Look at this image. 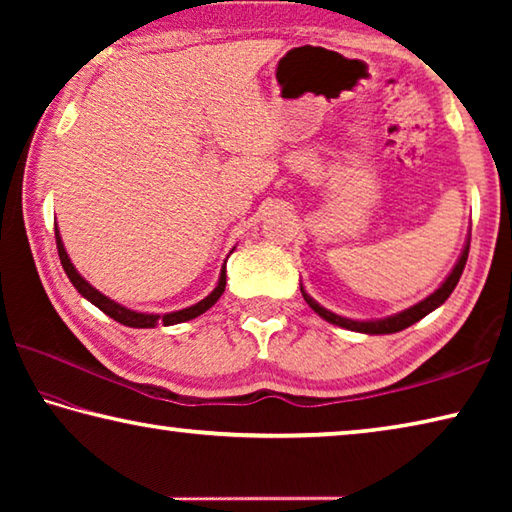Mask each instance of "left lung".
<instances>
[{"label": "left lung", "instance_id": "obj_1", "mask_svg": "<svg viewBox=\"0 0 512 512\" xmlns=\"http://www.w3.org/2000/svg\"><path fill=\"white\" fill-rule=\"evenodd\" d=\"M467 253H470V237H467L465 246H463V253H461V257H458V262L454 264L452 273L445 277V282L440 284V287L433 291L431 296H427V298L420 300V302H415V305L409 307V309L397 311V314L386 316V318H372V320L345 318V316L334 314V311L325 309L323 305H318V302L305 291V287H302V284H300V293H302V298L307 300V305L314 309L320 318L327 320V323L339 325L343 329H350V332H361V334H395V332H402V329H406V327H411L413 323H418V320H422L424 316L431 314L433 309H438L449 296H452V291L456 289V284H458V280H461V275H463V268H465V262H467Z\"/></svg>", "mask_w": 512, "mask_h": 512}]
</instances>
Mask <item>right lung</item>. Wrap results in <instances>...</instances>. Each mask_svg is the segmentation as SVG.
<instances>
[{
  "label": "right lung",
  "instance_id": "obj_1",
  "mask_svg": "<svg viewBox=\"0 0 512 512\" xmlns=\"http://www.w3.org/2000/svg\"><path fill=\"white\" fill-rule=\"evenodd\" d=\"M56 248H58V257H60V264H63L65 273L69 277V282L74 284V289L81 293V296L85 300H90L94 307H99L103 314L110 316L112 320H117V323L126 325V327H140V329H146V327H155V325H178V323H185V320H192L196 316L205 314L207 309H210L216 300L221 298V293L225 291V264L221 268V275H219V282H216L214 291L210 293V296L203 298L201 302H196V305L192 307H185V309H178V311H169V314H146V311H135V309H128L124 305H119V302L110 300L108 296H103V293L99 289H94L92 284L85 280V277L76 271L72 259H69L67 250L63 246V237H60V230L56 225ZM232 253V250H230Z\"/></svg>",
  "mask_w": 512,
  "mask_h": 512
}]
</instances>
